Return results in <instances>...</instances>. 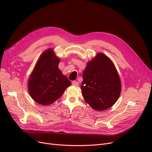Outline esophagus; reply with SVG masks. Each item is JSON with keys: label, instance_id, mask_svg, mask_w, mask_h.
<instances>
[{"label": "esophagus", "instance_id": "1", "mask_svg": "<svg viewBox=\"0 0 152 152\" xmlns=\"http://www.w3.org/2000/svg\"><path fill=\"white\" fill-rule=\"evenodd\" d=\"M72 85L75 86H78L79 85V83L77 81H73L72 82Z\"/></svg>", "mask_w": 152, "mask_h": 152}]
</instances>
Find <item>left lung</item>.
<instances>
[{"mask_svg":"<svg viewBox=\"0 0 152 152\" xmlns=\"http://www.w3.org/2000/svg\"><path fill=\"white\" fill-rule=\"evenodd\" d=\"M82 78V94L92 108L103 111L116 103L121 93V82L115 66L107 55L98 53L87 62Z\"/></svg>","mask_w":152,"mask_h":152,"instance_id":"left-lung-1","label":"left lung"}]
</instances>
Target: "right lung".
Wrapping results in <instances>:
<instances>
[{
  "instance_id": "obj_1",
  "label": "right lung",
  "mask_w": 152,
  "mask_h": 152,
  "mask_svg": "<svg viewBox=\"0 0 152 152\" xmlns=\"http://www.w3.org/2000/svg\"><path fill=\"white\" fill-rule=\"evenodd\" d=\"M59 59L53 48L40 54L28 80L31 98L41 105H49L61 97L71 82L58 68Z\"/></svg>"
}]
</instances>
